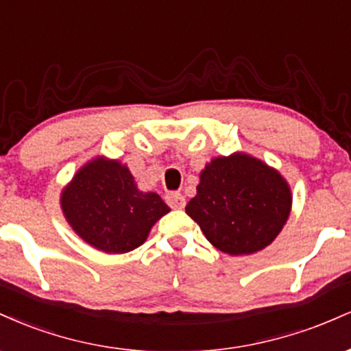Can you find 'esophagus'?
Returning a JSON list of instances; mask_svg holds the SVG:
<instances>
[{"label": "esophagus", "mask_w": 351, "mask_h": 351, "mask_svg": "<svg viewBox=\"0 0 351 351\" xmlns=\"http://www.w3.org/2000/svg\"><path fill=\"white\" fill-rule=\"evenodd\" d=\"M167 203L170 204L173 209H183L184 204H186V201H184V196L180 195V193H168Z\"/></svg>", "instance_id": "34e87169"}]
</instances>
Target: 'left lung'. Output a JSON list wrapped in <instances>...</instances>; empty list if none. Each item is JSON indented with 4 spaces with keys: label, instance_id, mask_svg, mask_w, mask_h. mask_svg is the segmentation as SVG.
<instances>
[{
    "label": "left lung",
    "instance_id": "obj_1",
    "mask_svg": "<svg viewBox=\"0 0 351 351\" xmlns=\"http://www.w3.org/2000/svg\"><path fill=\"white\" fill-rule=\"evenodd\" d=\"M291 209V186L279 170L234 152L216 156L201 170L186 215L221 252L249 256L279 236Z\"/></svg>",
    "mask_w": 351,
    "mask_h": 351
}]
</instances>
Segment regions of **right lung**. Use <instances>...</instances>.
Masks as SVG:
<instances>
[{"label":"right lung","instance_id":"1","mask_svg":"<svg viewBox=\"0 0 351 351\" xmlns=\"http://www.w3.org/2000/svg\"><path fill=\"white\" fill-rule=\"evenodd\" d=\"M60 209L84 243L106 254L134 251L170 213L156 193L138 189L127 165L104 155L75 171L60 191Z\"/></svg>","mask_w":351,"mask_h":351}]
</instances>
